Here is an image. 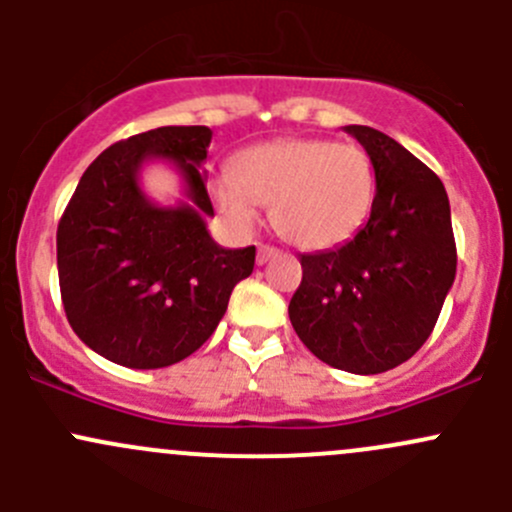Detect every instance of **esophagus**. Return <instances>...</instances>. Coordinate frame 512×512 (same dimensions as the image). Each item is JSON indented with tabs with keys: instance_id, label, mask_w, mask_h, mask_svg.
<instances>
[{
	"instance_id": "1",
	"label": "esophagus",
	"mask_w": 512,
	"mask_h": 512,
	"mask_svg": "<svg viewBox=\"0 0 512 512\" xmlns=\"http://www.w3.org/2000/svg\"><path fill=\"white\" fill-rule=\"evenodd\" d=\"M277 247H272V245H260L257 247V262H260V265H265V262H270L272 257H277Z\"/></svg>"
}]
</instances>
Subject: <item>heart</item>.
I'll return each mask as SVG.
<instances>
[{"mask_svg":"<svg viewBox=\"0 0 512 512\" xmlns=\"http://www.w3.org/2000/svg\"><path fill=\"white\" fill-rule=\"evenodd\" d=\"M374 165L364 148L327 138L260 143L232 163V180L213 183V200L237 225L255 223V205H272L275 230L304 250L349 240L374 203Z\"/></svg>","mask_w":512,"mask_h":512,"instance_id":"obj_1","label":"heart"}]
</instances>
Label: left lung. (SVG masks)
<instances>
[{"mask_svg": "<svg viewBox=\"0 0 512 512\" xmlns=\"http://www.w3.org/2000/svg\"><path fill=\"white\" fill-rule=\"evenodd\" d=\"M344 131L374 165L371 215L344 245L299 257L289 322L324 364L381 374L411 359L436 327L456 277L451 205L441 178L394 138L369 126Z\"/></svg>", "mask_w": 512, "mask_h": 512, "instance_id": "1", "label": "left lung"}]
</instances>
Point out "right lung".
Instances as JSON below:
<instances>
[{"instance_id": "right-lung-1", "label": "right lung", "mask_w": 512, "mask_h": 512, "mask_svg": "<svg viewBox=\"0 0 512 512\" xmlns=\"http://www.w3.org/2000/svg\"><path fill=\"white\" fill-rule=\"evenodd\" d=\"M213 131L163 126L113 143L86 168L56 230L61 302L86 347L128 369H160L198 352L232 287L252 275L255 245L225 250L205 173ZM181 168L193 206L158 209L137 188L143 159Z\"/></svg>"}]
</instances>
